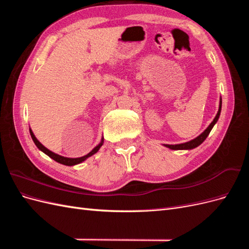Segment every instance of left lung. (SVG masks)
Segmentation results:
<instances>
[{
  "label": "left lung",
  "mask_w": 249,
  "mask_h": 249,
  "mask_svg": "<svg viewBox=\"0 0 249 249\" xmlns=\"http://www.w3.org/2000/svg\"><path fill=\"white\" fill-rule=\"evenodd\" d=\"M221 105H222V101H221V99H220L219 110H218V112H217V114H216L214 120H213L212 123L210 124V125L205 130V132H202L198 137H196V138L191 140V141H189V142H186V143H180V144H173V145H171V144H165V146L170 148V149H176V150H178V149H192V148H195V147H197L198 145H200L201 143L206 140V138L208 137V135L210 134L211 130L213 129L214 124L217 123L218 118H219L220 112H221Z\"/></svg>",
  "instance_id": "8db88e82"
}]
</instances>
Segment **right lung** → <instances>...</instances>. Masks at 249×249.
I'll return each instance as SVG.
<instances>
[{
  "instance_id": "obj_1",
  "label": "right lung",
  "mask_w": 249,
  "mask_h": 249,
  "mask_svg": "<svg viewBox=\"0 0 249 249\" xmlns=\"http://www.w3.org/2000/svg\"><path fill=\"white\" fill-rule=\"evenodd\" d=\"M30 135H31V137H32V139H33V141H34V143H35V145L38 147L41 152H43L44 154L46 155H48L50 158H52L53 160H55L56 162H58V163H60V164H63V165H66V166H72V165H76V164H79V163H82L83 161H85L87 158H89V157H91L92 155H94L95 153H97V150H99L100 148H101V146L103 145V143H104V139H102V141H101V143L99 145H96L91 152H90L89 154H87L86 156H83V157H81V158H66V157H62V156H60V155H57V154H55V153H53V152H51L50 149H48L47 147H44L41 143L37 140V138L35 137V135L33 134V132H32V130L30 129Z\"/></svg>"
}]
</instances>
